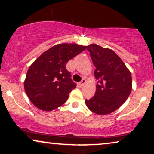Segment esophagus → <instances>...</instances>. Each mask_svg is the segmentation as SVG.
Instances as JSON below:
<instances>
[{
  "instance_id": "34e87169",
  "label": "esophagus",
  "mask_w": 154,
  "mask_h": 154,
  "mask_svg": "<svg viewBox=\"0 0 154 154\" xmlns=\"http://www.w3.org/2000/svg\"><path fill=\"white\" fill-rule=\"evenodd\" d=\"M85 83H86L85 80V79H83V80H82V81L79 83V85L81 87V86H83L84 85H85Z\"/></svg>"
}]
</instances>
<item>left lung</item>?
<instances>
[{
  "label": "left lung",
  "mask_w": 154,
  "mask_h": 154,
  "mask_svg": "<svg viewBox=\"0 0 154 154\" xmlns=\"http://www.w3.org/2000/svg\"><path fill=\"white\" fill-rule=\"evenodd\" d=\"M96 67L98 80L94 97L85 100L88 108L98 115L113 112L124 104L132 90V75L121 58L109 48L97 44L87 46Z\"/></svg>",
  "instance_id": "obj_1"
}]
</instances>
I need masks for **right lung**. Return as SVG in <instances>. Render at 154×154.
<instances>
[{
    "label": "right lung",
    "mask_w": 154,
    "mask_h": 154,
    "mask_svg": "<svg viewBox=\"0 0 154 154\" xmlns=\"http://www.w3.org/2000/svg\"><path fill=\"white\" fill-rule=\"evenodd\" d=\"M86 48L75 43L57 44L44 52L29 66L24 86L35 106L50 111L66 102L69 92L75 88L66 64Z\"/></svg>",
    "instance_id": "add662e5"
}]
</instances>
